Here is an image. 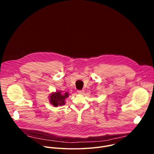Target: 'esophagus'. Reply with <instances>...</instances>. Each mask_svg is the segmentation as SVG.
Instances as JSON below:
<instances>
[{
  "instance_id": "esophagus-1",
  "label": "esophagus",
  "mask_w": 154,
  "mask_h": 154,
  "mask_svg": "<svg viewBox=\"0 0 154 154\" xmlns=\"http://www.w3.org/2000/svg\"><path fill=\"white\" fill-rule=\"evenodd\" d=\"M77 93L79 94H83L84 93L83 90H77Z\"/></svg>"
}]
</instances>
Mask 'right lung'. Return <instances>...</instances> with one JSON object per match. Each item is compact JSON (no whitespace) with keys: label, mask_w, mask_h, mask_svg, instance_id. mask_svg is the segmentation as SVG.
Here are the masks:
<instances>
[{"label":"right lung","mask_w":154,"mask_h":154,"mask_svg":"<svg viewBox=\"0 0 154 154\" xmlns=\"http://www.w3.org/2000/svg\"><path fill=\"white\" fill-rule=\"evenodd\" d=\"M69 94L68 92L64 94H62L61 91H57L53 93L49 97V101L54 106H57L58 105H63L65 104L64 100L66 98L68 97Z\"/></svg>","instance_id":"1"}]
</instances>
